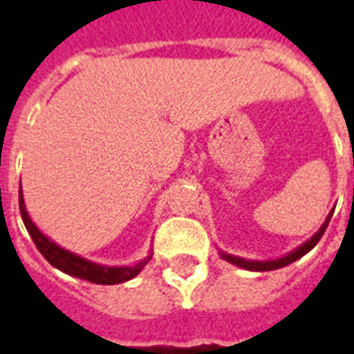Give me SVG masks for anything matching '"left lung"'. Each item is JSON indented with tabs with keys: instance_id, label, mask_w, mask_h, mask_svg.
<instances>
[{
	"instance_id": "obj_1",
	"label": "left lung",
	"mask_w": 354,
	"mask_h": 354,
	"mask_svg": "<svg viewBox=\"0 0 354 354\" xmlns=\"http://www.w3.org/2000/svg\"><path fill=\"white\" fill-rule=\"evenodd\" d=\"M330 218H332V214L328 216L326 222L322 223V227H320L315 235L311 237V241H307L305 245H301L297 250H294V252H290L288 256H284V258H281V260H273V261H250V260H243V258H235V256H230V254H222L223 260L231 261V263H235V266L243 267V269H250V271H273V269H279V267H284L288 266V263H292V261L299 260L301 256H305V254L311 250L313 246L317 245L320 241V237L324 235V231H326L328 227V222H330Z\"/></svg>"
}]
</instances>
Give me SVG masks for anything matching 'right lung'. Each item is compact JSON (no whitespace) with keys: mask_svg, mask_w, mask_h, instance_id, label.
<instances>
[{"mask_svg":"<svg viewBox=\"0 0 354 354\" xmlns=\"http://www.w3.org/2000/svg\"><path fill=\"white\" fill-rule=\"evenodd\" d=\"M19 205H20V216H22V222L26 225L30 237L34 241V245L37 246V250L43 254V258L49 261L50 266L57 267L64 273L77 277V279H85L94 284H119V282L131 281L132 277L142 271V267L146 266L151 256H147L146 260H142L136 266L131 267H106L93 263V261L83 260L81 256L68 252L64 248H60L55 245L53 241L43 235L41 231L35 227V223L30 220L26 208H24V199H22V192H19Z\"/></svg>","mask_w":354,"mask_h":354,"instance_id":"obj_1","label":"right lung"}]
</instances>
